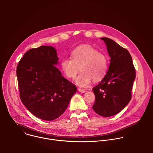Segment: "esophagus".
<instances>
[{
  "label": "esophagus",
  "mask_w": 153,
  "mask_h": 153,
  "mask_svg": "<svg viewBox=\"0 0 153 153\" xmlns=\"http://www.w3.org/2000/svg\"><path fill=\"white\" fill-rule=\"evenodd\" d=\"M77 90H78L79 92L82 93H85V92H86V90H84V89H82V88H78V89H77Z\"/></svg>",
  "instance_id": "34e87169"
}]
</instances>
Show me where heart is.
Returning <instances> with one entry per match:
<instances>
[{
	"label": "heart",
	"instance_id": "1",
	"mask_svg": "<svg viewBox=\"0 0 153 153\" xmlns=\"http://www.w3.org/2000/svg\"><path fill=\"white\" fill-rule=\"evenodd\" d=\"M71 56V59L62 60L61 69L70 79H74L80 70L82 73L76 80L79 86H86L93 80L97 82L105 76L108 67V58L96 48L88 45H80L72 51Z\"/></svg>",
	"mask_w": 153,
	"mask_h": 153
}]
</instances>
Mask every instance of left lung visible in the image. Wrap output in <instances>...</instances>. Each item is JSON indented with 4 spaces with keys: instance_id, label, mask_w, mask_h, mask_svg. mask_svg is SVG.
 Wrapping results in <instances>:
<instances>
[{
    "instance_id": "8db88e82",
    "label": "left lung",
    "mask_w": 153,
    "mask_h": 153,
    "mask_svg": "<svg viewBox=\"0 0 153 153\" xmlns=\"http://www.w3.org/2000/svg\"><path fill=\"white\" fill-rule=\"evenodd\" d=\"M106 45L110 64L102 81L93 88L96 99L94 111L103 117L114 116L128 105L136 78V70L128 51L107 37L101 38Z\"/></svg>"
}]
</instances>
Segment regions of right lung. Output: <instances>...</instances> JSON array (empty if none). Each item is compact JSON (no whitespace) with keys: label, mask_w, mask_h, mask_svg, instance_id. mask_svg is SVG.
Returning a JSON list of instances; mask_svg holds the SVG:
<instances>
[{"label":"right lung","mask_w":153,"mask_h":153,"mask_svg":"<svg viewBox=\"0 0 153 153\" xmlns=\"http://www.w3.org/2000/svg\"><path fill=\"white\" fill-rule=\"evenodd\" d=\"M58 60L54 47L41 46L26 52L17 67L22 102L34 116L44 120L60 116L77 91L76 86L55 67Z\"/></svg>","instance_id":"1"}]
</instances>
